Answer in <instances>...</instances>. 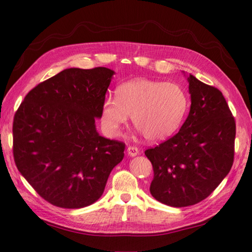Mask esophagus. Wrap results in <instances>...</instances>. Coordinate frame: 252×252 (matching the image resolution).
<instances>
[{"label": "esophagus", "mask_w": 252, "mask_h": 252, "mask_svg": "<svg viewBox=\"0 0 252 252\" xmlns=\"http://www.w3.org/2000/svg\"><path fill=\"white\" fill-rule=\"evenodd\" d=\"M127 154H129V156L131 157H134L136 155L140 154V151H138V148L135 146H129L127 147Z\"/></svg>", "instance_id": "esophagus-1"}]
</instances>
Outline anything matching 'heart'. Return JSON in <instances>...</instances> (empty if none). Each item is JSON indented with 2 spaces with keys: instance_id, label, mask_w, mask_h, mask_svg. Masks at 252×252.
<instances>
[{
  "instance_id": "obj_1",
  "label": "heart",
  "mask_w": 252,
  "mask_h": 252,
  "mask_svg": "<svg viewBox=\"0 0 252 252\" xmlns=\"http://www.w3.org/2000/svg\"><path fill=\"white\" fill-rule=\"evenodd\" d=\"M189 107V94L180 84L133 79L117 88L116 97L105 98L100 121L105 131L116 136L131 116L146 140L159 142L180 129Z\"/></svg>"
}]
</instances>
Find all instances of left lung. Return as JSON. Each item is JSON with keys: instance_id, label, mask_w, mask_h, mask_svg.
I'll use <instances>...</instances> for the list:
<instances>
[{"instance_id": "left-lung-1", "label": "left lung", "mask_w": 252, "mask_h": 252, "mask_svg": "<svg viewBox=\"0 0 252 252\" xmlns=\"http://www.w3.org/2000/svg\"><path fill=\"white\" fill-rule=\"evenodd\" d=\"M190 110L180 131L145 151L151 194L171 207L195 205L215 190L234 162L236 123L220 90L189 74Z\"/></svg>"}]
</instances>
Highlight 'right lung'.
<instances>
[{
    "instance_id": "right-lung-1",
    "label": "right lung",
    "mask_w": 252,
    "mask_h": 252,
    "mask_svg": "<svg viewBox=\"0 0 252 252\" xmlns=\"http://www.w3.org/2000/svg\"><path fill=\"white\" fill-rule=\"evenodd\" d=\"M114 73L105 67L65 69L32 89L16 111V167L53 206L92 205L125 156L126 144L100 136L95 126Z\"/></svg>"
}]
</instances>
